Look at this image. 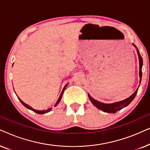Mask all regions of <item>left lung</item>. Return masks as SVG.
Here are the masks:
<instances>
[{
	"label": "left lung",
	"mask_w": 150,
	"mask_h": 150,
	"mask_svg": "<svg viewBox=\"0 0 150 150\" xmlns=\"http://www.w3.org/2000/svg\"><path fill=\"white\" fill-rule=\"evenodd\" d=\"M135 47H137L135 45H134ZM137 54H138L139 56V77H140V83L141 82V78H142V66H143V59L142 57L141 56L140 53H139V51L137 50ZM137 91H138V89H137L134 93L132 94V96H130V97L127 98V99L123 100V101L121 102H115V103H112V104H104L102 103V102H98L97 100H94L93 98H92L91 96H89V98L91 102H92V104H93L94 106H96L99 109L103 110L104 112H111V113H115L116 112L117 110H120L123 108L124 107H126L131 102L134 100V98H135V96L137 95Z\"/></svg>",
	"instance_id": "obj_1"
}]
</instances>
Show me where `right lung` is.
<instances>
[{
	"mask_svg": "<svg viewBox=\"0 0 150 150\" xmlns=\"http://www.w3.org/2000/svg\"><path fill=\"white\" fill-rule=\"evenodd\" d=\"M67 85H66L64 87V88H63V91H62V92H61V95H60V96H59V99H58V100H57V102H56V104H55V106H57V104H58L59 103V102L61 101V98H62V96H63V91H64V90H65V87H66V86H67ZM19 100H20V101L21 102V103L23 104V105L25 106L26 108H28V109H30V110H32L33 111H34V112H37V113H38V114H44V113H46V112H49V111H50L51 110V109H52V108H46V109H44V110H37V109H35V108H32L31 106H30L29 105H28L27 104H26V103H24V102L22 101V100H21L19 98Z\"/></svg>",
	"mask_w": 150,
	"mask_h": 150,
	"instance_id": "right-lung-1",
	"label": "right lung"
}]
</instances>
